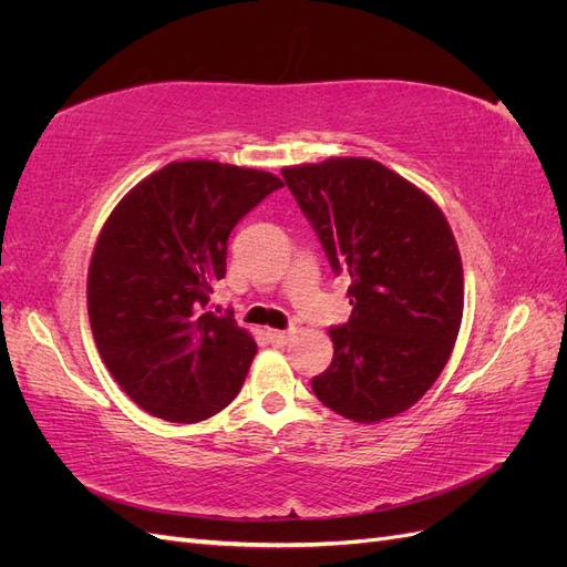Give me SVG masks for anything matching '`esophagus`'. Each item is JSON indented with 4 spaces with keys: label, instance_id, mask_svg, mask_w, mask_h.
Segmentation results:
<instances>
[{
    "label": "esophagus",
    "instance_id": "esophagus-1",
    "mask_svg": "<svg viewBox=\"0 0 567 567\" xmlns=\"http://www.w3.org/2000/svg\"><path fill=\"white\" fill-rule=\"evenodd\" d=\"M267 338L274 342V346H286L290 340V331H277V329H269Z\"/></svg>",
    "mask_w": 567,
    "mask_h": 567
}]
</instances>
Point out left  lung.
I'll return each mask as SVG.
<instances>
[{
    "label": "left lung",
    "mask_w": 567,
    "mask_h": 567,
    "mask_svg": "<svg viewBox=\"0 0 567 567\" xmlns=\"http://www.w3.org/2000/svg\"><path fill=\"white\" fill-rule=\"evenodd\" d=\"M281 175L336 274L352 315L329 331L333 362L312 379L321 404L354 423L414 406L437 381L463 317V267L440 205L371 158H329Z\"/></svg>",
    "instance_id": "8db88e82"
}]
</instances>
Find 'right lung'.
I'll list each match as a JSON object with an SVG mask.
<instances>
[{
  "instance_id": "1",
  "label": "right lung",
  "mask_w": 567,
  "mask_h": 567,
  "mask_svg": "<svg viewBox=\"0 0 567 567\" xmlns=\"http://www.w3.org/2000/svg\"><path fill=\"white\" fill-rule=\"evenodd\" d=\"M284 182L265 169L175 161L123 196L87 271L96 350L151 416L198 423L231 404L257 346L234 315L208 312L236 221Z\"/></svg>"
}]
</instances>
